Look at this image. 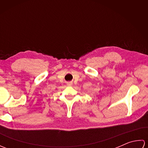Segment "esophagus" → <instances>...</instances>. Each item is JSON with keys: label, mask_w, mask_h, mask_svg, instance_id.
Returning a JSON list of instances; mask_svg holds the SVG:
<instances>
[{"label": "esophagus", "mask_w": 148, "mask_h": 148, "mask_svg": "<svg viewBox=\"0 0 148 148\" xmlns=\"http://www.w3.org/2000/svg\"><path fill=\"white\" fill-rule=\"evenodd\" d=\"M68 85H69V86H71V85H72V82H69V83H68Z\"/></svg>", "instance_id": "1"}]
</instances>
